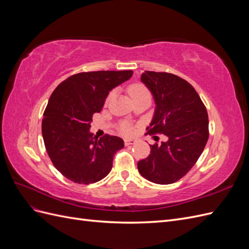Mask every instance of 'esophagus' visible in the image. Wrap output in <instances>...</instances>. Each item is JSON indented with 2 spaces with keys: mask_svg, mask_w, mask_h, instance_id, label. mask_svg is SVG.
<instances>
[{
  "mask_svg": "<svg viewBox=\"0 0 249 249\" xmlns=\"http://www.w3.org/2000/svg\"><path fill=\"white\" fill-rule=\"evenodd\" d=\"M135 142H136V141L133 140V139H125V140H124V144H125V146H129V145L134 144Z\"/></svg>",
  "mask_w": 249,
  "mask_h": 249,
  "instance_id": "34e87169",
  "label": "esophagus"
}]
</instances>
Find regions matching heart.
I'll list each match as a JSON object with an SVG mask.
<instances>
[{
    "instance_id": "heart-1",
    "label": "heart",
    "mask_w": 249,
    "mask_h": 249,
    "mask_svg": "<svg viewBox=\"0 0 249 249\" xmlns=\"http://www.w3.org/2000/svg\"><path fill=\"white\" fill-rule=\"evenodd\" d=\"M127 92H129L133 101H137L139 99H144V97L145 99H150V97H152L148 88L144 84H142V83H134V84L130 85L129 87H127ZM113 95H114V92H110L108 94L107 100H106L107 103L111 101ZM120 132H122L124 135H126V136H130V135L133 134L134 129L130 124L124 123L120 125Z\"/></svg>"
}]
</instances>
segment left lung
Returning <instances> with one entry per match:
<instances>
[{
  "label": "left lung",
  "instance_id": "8db88e82",
  "mask_svg": "<svg viewBox=\"0 0 249 249\" xmlns=\"http://www.w3.org/2000/svg\"><path fill=\"white\" fill-rule=\"evenodd\" d=\"M141 81L157 105L147 134H164L168 141L150 144V154L137 167L150 182L172 184L187 175L203 152L209 138L208 112L194 87L176 74L145 71Z\"/></svg>",
  "mask_w": 249,
  "mask_h": 249
}]
</instances>
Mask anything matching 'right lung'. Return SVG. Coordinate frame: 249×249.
Wrapping results in <instances>:
<instances>
[{
    "label": "right lung",
    "mask_w": 249,
    "mask_h": 249,
    "mask_svg": "<svg viewBox=\"0 0 249 249\" xmlns=\"http://www.w3.org/2000/svg\"><path fill=\"white\" fill-rule=\"evenodd\" d=\"M132 71L79 72L53 91L43 112L42 137L53 165L77 184L96 183L108 176L113 157L124 146L111 135L97 139L89 132L111 89L129 80Z\"/></svg>",
    "instance_id": "obj_1"
}]
</instances>
